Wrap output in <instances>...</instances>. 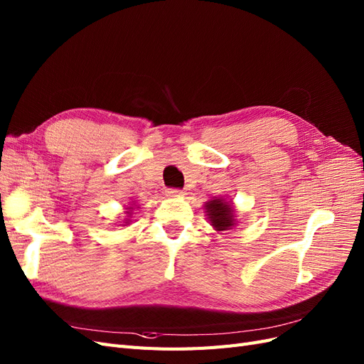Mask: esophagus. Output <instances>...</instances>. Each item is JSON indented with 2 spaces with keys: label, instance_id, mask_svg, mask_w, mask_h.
<instances>
[{
  "label": "esophagus",
  "instance_id": "obj_1",
  "mask_svg": "<svg viewBox=\"0 0 364 364\" xmlns=\"http://www.w3.org/2000/svg\"><path fill=\"white\" fill-rule=\"evenodd\" d=\"M181 194H182V190H179V188H170V190H167V196H170V197H178Z\"/></svg>",
  "mask_w": 364,
  "mask_h": 364
}]
</instances>
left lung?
Segmentation results:
<instances>
[{
    "label": "left lung",
    "instance_id": "8db88e82",
    "mask_svg": "<svg viewBox=\"0 0 364 364\" xmlns=\"http://www.w3.org/2000/svg\"><path fill=\"white\" fill-rule=\"evenodd\" d=\"M206 213L217 230H226L234 226V214L230 205L222 199L209 200L206 203Z\"/></svg>",
    "mask_w": 364,
    "mask_h": 364
}]
</instances>
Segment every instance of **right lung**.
Listing matches in <instances>:
<instances>
[{
    "instance_id": "1",
    "label": "right lung",
    "mask_w": 364,
    "mask_h": 364,
    "mask_svg": "<svg viewBox=\"0 0 364 364\" xmlns=\"http://www.w3.org/2000/svg\"><path fill=\"white\" fill-rule=\"evenodd\" d=\"M129 209H132V208H129Z\"/></svg>"
}]
</instances>
